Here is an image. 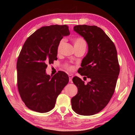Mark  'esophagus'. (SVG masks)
I'll list each match as a JSON object with an SVG mask.
<instances>
[{
    "label": "esophagus",
    "mask_w": 135,
    "mask_h": 135,
    "mask_svg": "<svg viewBox=\"0 0 135 135\" xmlns=\"http://www.w3.org/2000/svg\"><path fill=\"white\" fill-rule=\"evenodd\" d=\"M68 77H69L70 82H72V79L73 78V75H72V74H69V75H68Z\"/></svg>",
    "instance_id": "34e87169"
}]
</instances>
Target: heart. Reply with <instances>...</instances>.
<instances>
[{
  "instance_id": "1",
  "label": "heart",
  "mask_w": 135,
  "mask_h": 135,
  "mask_svg": "<svg viewBox=\"0 0 135 135\" xmlns=\"http://www.w3.org/2000/svg\"><path fill=\"white\" fill-rule=\"evenodd\" d=\"M74 45L75 49L79 48V47H86V43L85 40L81 37H78L74 39ZM65 42V39H62L59 43L58 46H57V52L60 53L61 51V49L64 45ZM65 67L67 70L68 71H73L74 69V67L73 65H71L70 64H67L65 65Z\"/></svg>"
}]
</instances>
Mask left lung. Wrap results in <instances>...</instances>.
<instances>
[{"mask_svg": "<svg viewBox=\"0 0 135 135\" xmlns=\"http://www.w3.org/2000/svg\"><path fill=\"white\" fill-rule=\"evenodd\" d=\"M74 30L88 45V53L78 71L90 81L85 84L81 78L74 77L78 93L71 99L72 108L79 115H94L108 104L115 91L120 71L117 51L113 42L99 27L78 25Z\"/></svg>", "mask_w": 135, "mask_h": 135, "instance_id": "8db88e82", "label": "left lung"}]
</instances>
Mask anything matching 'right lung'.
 I'll return each instance as SVG.
<instances>
[{
	"instance_id": "1",
	"label": "right lung",
	"mask_w": 135,
	"mask_h": 135,
	"mask_svg": "<svg viewBox=\"0 0 135 135\" xmlns=\"http://www.w3.org/2000/svg\"><path fill=\"white\" fill-rule=\"evenodd\" d=\"M70 35L67 25L45 26L30 36L17 59V87L20 97L30 110L44 113L52 110L57 97L69 81L60 71L52 78L46 74L47 64L57 59V46Z\"/></svg>"
}]
</instances>
